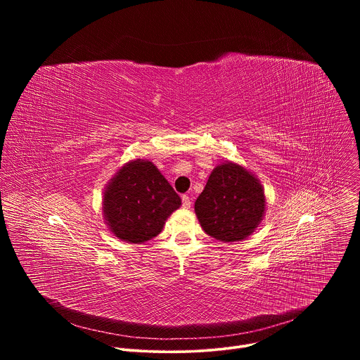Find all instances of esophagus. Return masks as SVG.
<instances>
[{
  "label": "esophagus",
  "mask_w": 360,
  "mask_h": 360,
  "mask_svg": "<svg viewBox=\"0 0 360 360\" xmlns=\"http://www.w3.org/2000/svg\"><path fill=\"white\" fill-rule=\"evenodd\" d=\"M191 203H192V202H191V198H189L188 195H184V196H182V207H184L185 210H189V208H191Z\"/></svg>",
  "instance_id": "34e87169"
}]
</instances>
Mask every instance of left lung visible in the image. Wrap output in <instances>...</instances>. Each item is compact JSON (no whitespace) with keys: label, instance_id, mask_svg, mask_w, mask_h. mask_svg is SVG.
Masks as SVG:
<instances>
[{"label":"left lung","instance_id":"8db88e82","mask_svg":"<svg viewBox=\"0 0 360 360\" xmlns=\"http://www.w3.org/2000/svg\"><path fill=\"white\" fill-rule=\"evenodd\" d=\"M265 212L266 198L261 181L232 161L214 168L195 202V214L205 233L225 243L249 238Z\"/></svg>","mask_w":360,"mask_h":360}]
</instances>
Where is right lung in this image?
<instances>
[{
	"label": "right lung",
	"mask_w": 360,
	"mask_h": 360,
	"mask_svg": "<svg viewBox=\"0 0 360 360\" xmlns=\"http://www.w3.org/2000/svg\"><path fill=\"white\" fill-rule=\"evenodd\" d=\"M181 203L155 164L136 158L124 164L105 185L102 215L114 236L143 243L161 233Z\"/></svg>",
	"instance_id": "add662e5"
}]
</instances>
